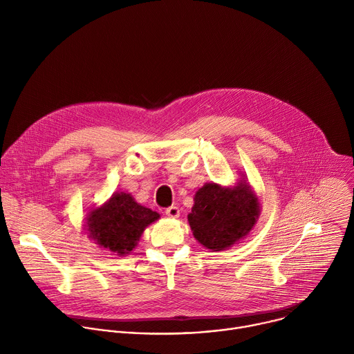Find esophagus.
Wrapping results in <instances>:
<instances>
[{"label": "esophagus", "instance_id": "obj_1", "mask_svg": "<svg viewBox=\"0 0 354 354\" xmlns=\"http://www.w3.org/2000/svg\"><path fill=\"white\" fill-rule=\"evenodd\" d=\"M165 214H167L168 217L178 218V217H179V214H180V212H179V207H176V206H171V207H168V209L165 210Z\"/></svg>", "mask_w": 354, "mask_h": 354}]
</instances>
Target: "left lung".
<instances>
[{"label": "left lung", "mask_w": 354, "mask_h": 354, "mask_svg": "<svg viewBox=\"0 0 354 354\" xmlns=\"http://www.w3.org/2000/svg\"><path fill=\"white\" fill-rule=\"evenodd\" d=\"M259 203L246 182L234 189L207 183L196 192L192 213L187 216L194 238L207 249L230 248L257 223Z\"/></svg>", "instance_id": "8db88e82"}]
</instances>
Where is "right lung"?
Masks as SVG:
<instances>
[{"mask_svg": "<svg viewBox=\"0 0 354 354\" xmlns=\"http://www.w3.org/2000/svg\"><path fill=\"white\" fill-rule=\"evenodd\" d=\"M160 218L157 212L136 203L129 193H116L88 216L89 238L118 255L129 254L144 228Z\"/></svg>", "mask_w": 354, "mask_h": 354, "instance_id": "right-lung-1", "label": "right lung"}]
</instances>
